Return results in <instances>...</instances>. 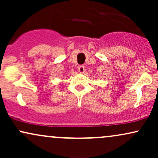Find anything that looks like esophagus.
<instances>
[{
  "label": "esophagus",
  "instance_id": "esophagus-1",
  "mask_svg": "<svg viewBox=\"0 0 158 158\" xmlns=\"http://www.w3.org/2000/svg\"><path fill=\"white\" fill-rule=\"evenodd\" d=\"M78 70H79V73H84V71H85V66H84V65H83V64L79 65V66L78 67Z\"/></svg>",
  "mask_w": 158,
  "mask_h": 158
}]
</instances>
